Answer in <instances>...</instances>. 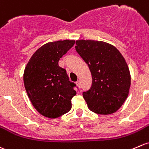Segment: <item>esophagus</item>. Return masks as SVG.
<instances>
[{"mask_svg": "<svg viewBox=\"0 0 149 149\" xmlns=\"http://www.w3.org/2000/svg\"><path fill=\"white\" fill-rule=\"evenodd\" d=\"M76 85H77L78 87L81 86V81H78L76 83Z\"/></svg>", "mask_w": 149, "mask_h": 149, "instance_id": "1", "label": "esophagus"}]
</instances>
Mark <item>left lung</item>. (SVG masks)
I'll return each instance as SVG.
<instances>
[{
  "mask_svg": "<svg viewBox=\"0 0 149 149\" xmlns=\"http://www.w3.org/2000/svg\"><path fill=\"white\" fill-rule=\"evenodd\" d=\"M76 50L90 69L92 86L83 96L91 111L116 112L127 98L131 74L126 60L115 46L101 40H77Z\"/></svg>",
  "mask_w": 149,
  "mask_h": 149,
  "instance_id": "1",
  "label": "left lung"
}]
</instances>
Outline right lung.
<instances>
[{
  "mask_svg": "<svg viewBox=\"0 0 149 149\" xmlns=\"http://www.w3.org/2000/svg\"><path fill=\"white\" fill-rule=\"evenodd\" d=\"M74 40L48 42L38 48L28 62L23 82L30 101L40 114L56 118L71 109L76 95L74 83L58 65L63 55L74 45Z\"/></svg>",
  "mask_w": 149,
  "mask_h": 149,
  "instance_id": "right-lung-1",
  "label": "right lung"
}]
</instances>
